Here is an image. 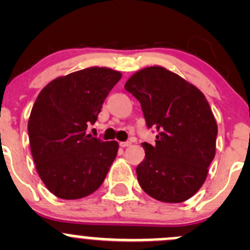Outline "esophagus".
Segmentation results:
<instances>
[{
  "label": "esophagus",
  "mask_w": 250,
  "mask_h": 250,
  "mask_svg": "<svg viewBox=\"0 0 250 250\" xmlns=\"http://www.w3.org/2000/svg\"><path fill=\"white\" fill-rule=\"evenodd\" d=\"M120 146L121 147H128V146H130V141H121Z\"/></svg>",
  "instance_id": "1"
}]
</instances>
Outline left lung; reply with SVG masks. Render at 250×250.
<instances>
[{
    "label": "left lung",
    "instance_id": "obj_1",
    "mask_svg": "<svg viewBox=\"0 0 250 250\" xmlns=\"http://www.w3.org/2000/svg\"><path fill=\"white\" fill-rule=\"evenodd\" d=\"M125 88L139 100L147 127L157 130L155 145L141 144V188L161 202L188 200L204 184L215 156L218 125L206 97L162 66L139 70Z\"/></svg>",
    "mask_w": 250,
    "mask_h": 250
}]
</instances>
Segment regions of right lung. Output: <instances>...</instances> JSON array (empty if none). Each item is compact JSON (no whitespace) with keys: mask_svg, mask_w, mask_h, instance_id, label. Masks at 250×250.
I'll return each instance as SVG.
<instances>
[{"mask_svg":"<svg viewBox=\"0 0 250 250\" xmlns=\"http://www.w3.org/2000/svg\"><path fill=\"white\" fill-rule=\"evenodd\" d=\"M121 77L109 67H87L55 78L40 92L27 123L30 148L40 178L57 197L83 198L104 183L118 143L85 130Z\"/></svg>","mask_w":250,"mask_h":250,"instance_id":"right-lung-1","label":"right lung"}]
</instances>
